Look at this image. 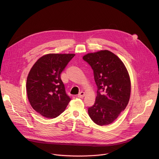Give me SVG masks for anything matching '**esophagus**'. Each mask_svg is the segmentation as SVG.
Instances as JSON below:
<instances>
[{
    "label": "esophagus",
    "mask_w": 159,
    "mask_h": 159,
    "mask_svg": "<svg viewBox=\"0 0 159 159\" xmlns=\"http://www.w3.org/2000/svg\"><path fill=\"white\" fill-rule=\"evenodd\" d=\"M85 96V93L84 92H80L78 95V97L80 98H83Z\"/></svg>",
    "instance_id": "esophagus-1"
}]
</instances>
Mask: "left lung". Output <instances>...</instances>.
Returning a JSON list of instances; mask_svg holds the SVG:
<instances>
[{
	"label": "left lung",
	"instance_id": "8db88e82",
	"mask_svg": "<svg viewBox=\"0 0 159 159\" xmlns=\"http://www.w3.org/2000/svg\"><path fill=\"white\" fill-rule=\"evenodd\" d=\"M83 59L93 69L98 87L96 101L88 109L89 115L98 125H109L128 104L131 94L128 72L121 60L109 50L87 53Z\"/></svg>",
	"mask_w": 159,
	"mask_h": 159
}]
</instances>
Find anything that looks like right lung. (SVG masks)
I'll list each match as a JSON object with an SVG mask.
<instances>
[{
    "mask_svg": "<svg viewBox=\"0 0 159 159\" xmlns=\"http://www.w3.org/2000/svg\"><path fill=\"white\" fill-rule=\"evenodd\" d=\"M75 54L49 53L40 57L26 81L28 99L33 109L47 118L62 113L71 99L66 94L60 74Z\"/></svg>",
    "mask_w": 159,
    "mask_h": 159,
    "instance_id": "right-lung-1",
    "label": "right lung"
}]
</instances>
